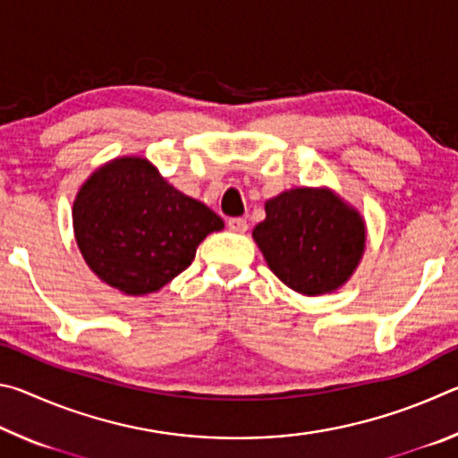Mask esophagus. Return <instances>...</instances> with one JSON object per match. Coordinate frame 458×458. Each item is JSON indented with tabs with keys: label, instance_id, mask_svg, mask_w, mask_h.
I'll return each instance as SVG.
<instances>
[{
	"label": "esophagus",
	"instance_id": "obj_1",
	"mask_svg": "<svg viewBox=\"0 0 458 458\" xmlns=\"http://www.w3.org/2000/svg\"><path fill=\"white\" fill-rule=\"evenodd\" d=\"M228 228L232 232H238V234H244V232L248 230V222L244 218H230L228 220Z\"/></svg>",
	"mask_w": 458,
	"mask_h": 458
}]
</instances>
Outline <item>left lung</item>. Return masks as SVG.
I'll list each match as a JSON object with an SVG mask.
<instances>
[{
  "mask_svg": "<svg viewBox=\"0 0 458 458\" xmlns=\"http://www.w3.org/2000/svg\"><path fill=\"white\" fill-rule=\"evenodd\" d=\"M252 230L268 268L294 293H335L366 252V220L329 188H293L265 201Z\"/></svg>",
  "mask_w": 458,
  "mask_h": 458,
  "instance_id": "8db88e82",
  "label": "left lung"
}]
</instances>
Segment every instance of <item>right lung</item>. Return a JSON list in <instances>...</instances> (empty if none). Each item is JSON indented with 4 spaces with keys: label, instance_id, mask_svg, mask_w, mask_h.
I'll return each mask as SVG.
<instances>
[{
    "label": "right lung",
    "instance_id": "add662e5",
    "mask_svg": "<svg viewBox=\"0 0 458 458\" xmlns=\"http://www.w3.org/2000/svg\"><path fill=\"white\" fill-rule=\"evenodd\" d=\"M72 228L92 273L141 297L183 273L224 220L177 191L147 157L123 155L95 169L76 191Z\"/></svg>",
    "mask_w": 458,
    "mask_h": 458
}]
</instances>
